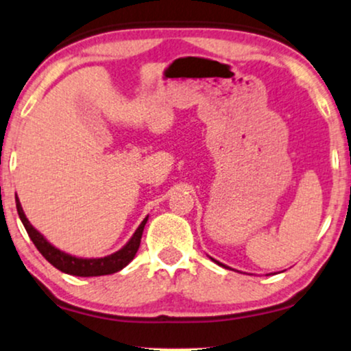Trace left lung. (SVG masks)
<instances>
[{
  "instance_id": "obj_1",
  "label": "left lung",
  "mask_w": 351,
  "mask_h": 351,
  "mask_svg": "<svg viewBox=\"0 0 351 351\" xmlns=\"http://www.w3.org/2000/svg\"><path fill=\"white\" fill-rule=\"evenodd\" d=\"M213 259V258H211ZM213 261H215V263H217V265H219V266H224V265H221V263L219 261H216V259H213Z\"/></svg>"
}]
</instances>
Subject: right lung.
Masks as SVG:
<instances>
[{"instance_id":"add662e5","label":"right lung","mask_w":351,"mask_h":351,"mask_svg":"<svg viewBox=\"0 0 351 351\" xmlns=\"http://www.w3.org/2000/svg\"><path fill=\"white\" fill-rule=\"evenodd\" d=\"M16 206H17V213H19L22 224H24L30 240L34 242L36 250L43 254L45 259H47L49 265H53L61 272H66V274L79 276V277L108 276L124 269L132 259L135 258L136 252H138L145 224H147L148 221V216H147L142 221V224L138 226V229L135 230V234L130 237L129 242H127L119 252L108 254V256L104 258H77V256H72L69 253L61 252V250H58L56 247H53V245L49 243L48 240L30 224L29 219L25 217V213L21 206V202L19 198H17V195H16Z\"/></svg>"}]
</instances>
